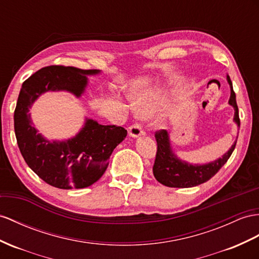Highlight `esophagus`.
<instances>
[{"label":"esophagus","mask_w":259,"mask_h":259,"mask_svg":"<svg viewBox=\"0 0 259 259\" xmlns=\"http://www.w3.org/2000/svg\"><path fill=\"white\" fill-rule=\"evenodd\" d=\"M144 134H145L144 130L142 129V127L139 123L132 124L131 127L129 128V135L132 138H138V137H140V136H143Z\"/></svg>","instance_id":"obj_1"}]
</instances>
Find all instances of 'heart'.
Listing matches in <instances>:
<instances>
[{"instance_id": "b5f03b06", "label": "heart", "mask_w": 259, "mask_h": 259, "mask_svg": "<svg viewBox=\"0 0 259 259\" xmlns=\"http://www.w3.org/2000/svg\"><path fill=\"white\" fill-rule=\"evenodd\" d=\"M163 98V92L154 90L140 93L135 96V105L138 111L142 115L149 116L154 114Z\"/></svg>"}]
</instances>
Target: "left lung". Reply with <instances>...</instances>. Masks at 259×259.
<instances>
[{
    "mask_svg": "<svg viewBox=\"0 0 259 259\" xmlns=\"http://www.w3.org/2000/svg\"><path fill=\"white\" fill-rule=\"evenodd\" d=\"M227 78L231 89L229 104L235 110L233 120L237 124V127L240 128V117H238L235 93L233 91V85H232L230 76L228 75ZM155 140L157 143V151L153 165L154 177L158 183H161L164 186L174 188L194 187L208 182L228 162L236 145L235 140L234 144L232 145L227 153L213 162L203 165H193L180 160L174 154L173 150L170 148L169 137L166 130L156 131Z\"/></svg>",
    "mask_w": 259,
    "mask_h": 259,
    "instance_id": "obj_1",
    "label": "left lung"
}]
</instances>
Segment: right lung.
<instances>
[{
  "label": "right lung",
  "instance_id": "1",
  "mask_svg": "<svg viewBox=\"0 0 259 259\" xmlns=\"http://www.w3.org/2000/svg\"><path fill=\"white\" fill-rule=\"evenodd\" d=\"M98 70L50 65L29 76L22 85L14 111V129L25 162L44 182L60 189L85 188L97 182L108 167L109 157L127 136L115 124H99L86 118L82 130L65 141H48L32 125L31 105L45 92L66 91L81 96L88 77Z\"/></svg>",
  "mask_w": 259,
  "mask_h": 259
}]
</instances>
